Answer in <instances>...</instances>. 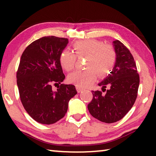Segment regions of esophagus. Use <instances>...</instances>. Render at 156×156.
<instances>
[{
	"instance_id": "1",
	"label": "esophagus",
	"mask_w": 156,
	"mask_h": 156,
	"mask_svg": "<svg viewBox=\"0 0 156 156\" xmlns=\"http://www.w3.org/2000/svg\"><path fill=\"white\" fill-rule=\"evenodd\" d=\"M76 90H77L78 93H80V92L83 91V89L80 88V87H76Z\"/></svg>"
}]
</instances>
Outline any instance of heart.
Masks as SVG:
<instances>
[{"label": "heart", "mask_w": 156, "mask_h": 156, "mask_svg": "<svg viewBox=\"0 0 156 156\" xmlns=\"http://www.w3.org/2000/svg\"><path fill=\"white\" fill-rule=\"evenodd\" d=\"M73 53L63 50L59 56L62 68L70 72L75 67L76 57L87 58L85 70H78L68 76V81L78 87H85L95 80L96 73L100 77L106 76L112 69L116 60L113 47L104 44L102 41L86 40L76 42L73 44Z\"/></svg>", "instance_id": "heart-1"}]
</instances>
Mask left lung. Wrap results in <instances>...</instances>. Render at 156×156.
Wrapping results in <instances>:
<instances>
[{
	"mask_svg": "<svg viewBox=\"0 0 156 156\" xmlns=\"http://www.w3.org/2000/svg\"><path fill=\"white\" fill-rule=\"evenodd\" d=\"M116 54L112 72L98 84L100 91H92L93 99L88 105L91 115L101 122L113 123L124 118L135 102L140 83L135 60L125 45L113 42ZM108 88L107 90L106 88Z\"/></svg>",
	"mask_w": 156,
	"mask_h": 156,
	"instance_id": "1",
	"label": "left lung"
}]
</instances>
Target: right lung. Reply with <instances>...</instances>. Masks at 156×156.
<instances>
[{
    "instance_id": "right-lung-1",
    "label": "right lung",
    "mask_w": 156,
    "mask_h": 156,
    "mask_svg": "<svg viewBox=\"0 0 156 156\" xmlns=\"http://www.w3.org/2000/svg\"><path fill=\"white\" fill-rule=\"evenodd\" d=\"M67 38L44 36L26 47L16 73L21 102L34 120L51 125L62 118L69 100L77 94L73 84H61L57 90L52 84L60 83L65 76L59 62Z\"/></svg>"
}]
</instances>
